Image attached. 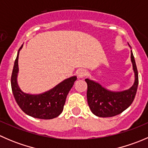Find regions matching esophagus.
I'll return each instance as SVG.
<instances>
[{"instance_id": "obj_1", "label": "esophagus", "mask_w": 148, "mask_h": 148, "mask_svg": "<svg viewBox=\"0 0 148 148\" xmlns=\"http://www.w3.org/2000/svg\"><path fill=\"white\" fill-rule=\"evenodd\" d=\"M77 77H78L79 78H83L84 77L86 76V71L85 69H79L78 71H77Z\"/></svg>"}]
</instances>
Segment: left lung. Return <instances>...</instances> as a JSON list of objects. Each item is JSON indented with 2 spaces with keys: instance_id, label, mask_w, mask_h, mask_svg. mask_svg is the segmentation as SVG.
I'll use <instances>...</instances> for the list:
<instances>
[{
  "instance_id": "1",
  "label": "left lung",
  "mask_w": 148,
  "mask_h": 148,
  "mask_svg": "<svg viewBox=\"0 0 148 148\" xmlns=\"http://www.w3.org/2000/svg\"><path fill=\"white\" fill-rule=\"evenodd\" d=\"M131 61L135 72V82L127 90L111 92L99 83L86 79L87 84L86 97L91 111L97 117H110L125 111L133 102L138 86V72L133 53L131 51Z\"/></svg>"
}]
</instances>
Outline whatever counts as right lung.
<instances>
[{"label":"right lung","mask_w":148,"mask_h":148,"mask_svg":"<svg viewBox=\"0 0 148 148\" xmlns=\"http://www.w3.org/2000/svg\"><path fill=\"white\" fill-rule=\"evenodd\" d=\"M22 47L23 45L18 51L10 80L15 99L22 111L31 117L43 120L55 118L63 111L67 95L77 80V77L74 76L66 79L51 90L40 95L24 93L21 90L17 83L18 54Z\"/></svg>","instance_id":"add662e5"}]
</instances>
